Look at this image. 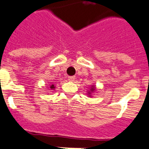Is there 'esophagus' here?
Returning a JSON list of instances; mask_svg holds the SVG:
<instances>
[{
	"instance_id": "1",
	"label": "esophagus",
	"mask_w": 149,
	"mask_h": 149,
	"mask_svg": "<svg viewBox=\"0 0 149 149\" xmlns=\"http://www.w3.org/2000/svg\"><path fill=\"white\" fill-rule=\"evenodd\" d=\"M74 80H75V77H74V76H71V77H68L69 81H74Z\"/></svg>"
}]
</instances>
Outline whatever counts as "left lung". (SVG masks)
<instances>
[{
	"mask_svg": "<svg viewBox=\"0 0 149 149\" xmlns=\"http://www.w3.org/2000/svg\"><path fill=\"white\" fill-rule=\"evenodd\" d=\"M96 91V87H95V84H92L90 88H89V90H88V95L89 97H92V94L94 93V92H95Z\"/></svg>",
	"mask_w": 149,
	"mask_h": 149,
	"instance_id": "obj_1",
	"label": "left lung"
}]
</instances>
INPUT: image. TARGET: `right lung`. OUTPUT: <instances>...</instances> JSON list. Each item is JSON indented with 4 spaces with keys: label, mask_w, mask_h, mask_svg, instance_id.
Instances as JSON below:
<instances>
[{
    "label": "right lung",
    "mask_w": 149,
    "mask_h": 149,
    "mask_svg": "<svg viewBox=\"0 0 149 149\" xmlns=\"http://www.w3.org/2000/svg\"><path fill=\"white\" fill-rule=\"evenodd\" d=\"M54 83H51V84H48V87H47V88H49L50 90H54L55 88V86H54V84H53Z\"/></svg>",
    "instance_id": "obj_1"
}]
</instances>
